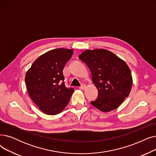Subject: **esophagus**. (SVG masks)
<instances>
[{"instance_id": "34e87169", "label": "esophagus", "mask_w": 156, "mask_h": 156, "mask_svg": "<svg viewBox=\"0 0 156 156\" xmlns=\"http://www.w3.org/2000/svg\"><path fill=\"white\" fill-rule=\"evenodd\" d=\"M85 87H86V85H85V84H81V86L79 87V88L80 89V90H84L85 89Z\"/></svg>"}]
</instances>
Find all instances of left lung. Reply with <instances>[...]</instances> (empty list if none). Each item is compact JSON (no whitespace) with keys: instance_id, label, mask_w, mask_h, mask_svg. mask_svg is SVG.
Returning <instances> with one entry per match:
<instances>
[{"instance_id":"8db88e82","label":"left lung","mask_w":156,"mask_h":156,"mask_svg":"<svg viewBox=\"0 0 156 156\" xmlns=\"http://www.w3.org/2000/svg\"><path fill=\"white\" fill-rule=\"evenodd\" d=\"M79 58L90 69L98 91V98L91 101V105L104 112L119 107L129 96L133 84L128 65L104 49L86 50Z\"/></svg>"}]
</instances>
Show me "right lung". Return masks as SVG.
Returning <instances> with one entry per match:
<instances>
[{
	"mask_svg": "<svg viewBox=\"0 0 156 156\" xmlns=\"http://www.w3.org/2000/svg\"><path fill=\"white\" fill-rule=\"evenodd\" d=\"M73 52L63 48L49 51L37 59L26 73L30 97L44 114L60 113L70 101L74 90L65 86L63 70Z\"/></svg>",
	"mask_w": 156,
	"mask_h": 156,
	"instance_id": "add662e5",
	"label": "right lung"
}]
</instances>
